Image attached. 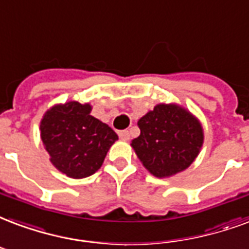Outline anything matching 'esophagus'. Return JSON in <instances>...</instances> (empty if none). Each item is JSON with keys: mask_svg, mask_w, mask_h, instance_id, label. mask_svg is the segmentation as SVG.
Returning <instances> with one entry per match:
<instances>
[{"mask_svg": "<svg viewBox=\"0 0 249 249\" xmlns=\"http://www.w3.org/2000/svg\"><path fill=\"white\" fill-rule=\"evenodd\" d=\"M117 134H119V137H120L123 141H128L129 137H130V136H129L128 130H119V132H117Z\"/></svg>", "mask_w": 249, "mask_h": 249, "instance_id": "1", "label": "esophagus"}]
</instances>
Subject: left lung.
<instances>
[{"label":"left lung","instance_id":"8db88e82","mask_svg":"<svg viewBox=\"0 0 249 249\" xmlns=\"http://www.w3.org/2000/svg\"><path fill=\"white\" fill-rule=\"evenodd\" d=\"M141 134L132 141L136 154L157 178H168L192 164L204 133L197 119L175 104H158L138 121Z\"/></svg>","mask_w":249,"mask_h":249}]
</instances>
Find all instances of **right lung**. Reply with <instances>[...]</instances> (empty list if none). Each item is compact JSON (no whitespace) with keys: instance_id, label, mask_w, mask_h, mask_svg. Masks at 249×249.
<instances>
[{"instance_id":"add662e5","label":"right lung","mask_w":249,"mask_h":249,"mask_svg":"<svg viewBox=\"0 0 249 249\" xmlns=\"http://www.w3.org/2000/svg\"><path fill=\"white\" fill-rule=\"evenodd\" d=\"M90 104L54 106L40 123L41 141L57 170L82 179L99 170L117 134L90 115Z\"/></svg>"}]
</instances>
